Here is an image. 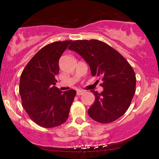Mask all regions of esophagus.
Instances as JSON below:
<instances>
[{
    "label": "esophagus",
    "instance_id": "esophagus-1",
    "mask_svg": "<svg viewBox=\"0 0 159 159\" xmlns=\"http://www.w3.org/2000/svg\"><path fill=\"white\" fill-rule=\"evenodd\" d=\"M84 91L82 90H78L77 91V95H82V94H84Z\"/></svg>",
    "mask_w": 159,
    "mask_h": 159
}]
</instances>
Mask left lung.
Masks as SVG:
<instances>
[{
  "label": "left lung",
  "mask_w": 159,
  "mask_h": 159,
  "mask_svg": "<svg viewBox=\"0 0 159 159\" xmlns=\"http://www.w3.org/2000/svg\"><path fill=\"white\" fill-rule=\"evenodd\" d=\"M77 52L90 66L93 76L102 77L98 93L88 115L98 122H112L127 111L135 93V74L127 60L116 50L98 40H75L69 47Z\"/></svg>",
  "instance_id": "1"
}]
</instances>
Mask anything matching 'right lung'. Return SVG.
I'll use <instances>...</instances> for the list:
<instances>
[{"instance_id": "obj_1", "label": "right lung", "mask_w": 159, "mask_h": 159, "mask_svg": "<svg viewBox=\"0 0 159 159\" xmlns=\"http://www.w3.org/2000/svg\"><path fill=\"white\" fill-rule=\"evenodd\" d=\"M71 40L54 42L41 48L21 75L19 93L30 119L42 127H58L67 120L77 92H62L55 86L58 61Z\"/></svg>"}]
</instances>
